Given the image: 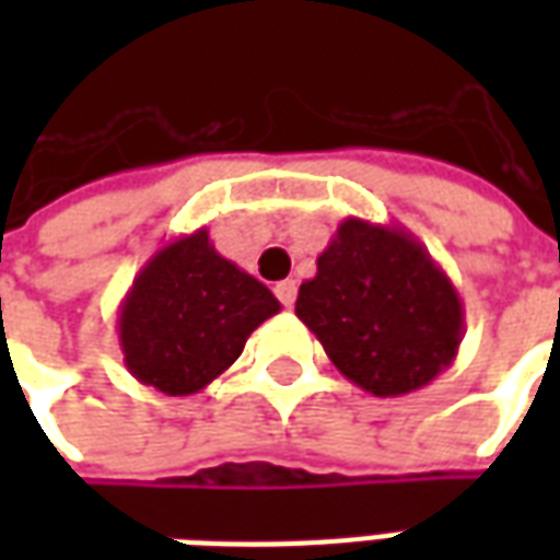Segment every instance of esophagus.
<instances>
[{"mask_svg":"<svg viewBox=\"0 0 560 560\" xmlns=\"http://www.w3.org/2000/svg\"><path fill=\"white\" fill-rule=\"evenodd\" d=\"M276 296L281 300V305H288V308H291L293 300H296V281L293 279L279 281V284H276Z\"/></svg>","mask_w":560,"mask_h":560,"instance_id":"1","label":"esophagus"}]
</instances>
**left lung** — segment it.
Wrapping results in <instances>:
<instances>
[{
	"label": "left lung",
	"mask_w": 560,
	"mask_h": 560,
	"mask_svg": "<svg viewBox=\"0 0 560 560\" xmlns=\"http://www.w3.org/2000/svg\"><path fill=\"white\" fill-rule=\"evenodd\" d=\"M296 317L341 375L372 396H405L453 365L465 336L456 284L399 224L345 219L300 284Z\"/></svg>",
	"instance_id": "1"
}]
</instances>
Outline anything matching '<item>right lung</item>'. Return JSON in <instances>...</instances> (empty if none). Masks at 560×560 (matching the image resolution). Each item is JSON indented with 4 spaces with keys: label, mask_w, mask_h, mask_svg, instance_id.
<instances>
[{
    "label": "right lung",
    "mask_w": 560,
    "mask_h": 560,
    "mask_svg": "<svg viewBox=\"0 0 560 560\" xmlns=\"http://www.w3.org/2000/svg\"><path fill=\"white\" fill-rule=\"evenodd\" d=\"M281 303L209 243V231L161 245L119 305V348L140 384L191 396L228 372Z\"/></svg>",
    "instance_id": "1"
}]
</instances>
